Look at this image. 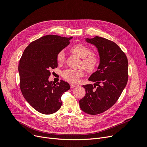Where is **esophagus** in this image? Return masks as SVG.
Here are the masks:
<instances>
[{
    "instance_id": "34e87169",
    "label": "esophagus",
    "mask_w": 147,
    "mask_h": 147,
    "mask_svg": "<svg viewBox=\"0 0 147 147\" xmlns=\"http://www.w3.org/2000/svg\"><path fill=\"white\" fill-rule=\"evenodd\" d=\"M76 86H77V85H76V84H70V87H71V88H73L76 87Z\"/></svg>"
}]
</instances>
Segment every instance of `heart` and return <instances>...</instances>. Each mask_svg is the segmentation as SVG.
Wrapping results in <instances>:
<instances>
[{"instance_id": "obj_1", "label": "heart", "mask_w": 147, "mask_h": 147, "mask_svg": "<svg viewBox=\"0 0 147 147\" xmlns=\"http://www.w3.org/2000/svg\"><path fill=\"white\" fill-rule=\"evenodd\" d=\"M71 51L82 58L81 65L89 72L95 70L99 65V59L97 54L91 53L90 49L86 45L78 43L71 48ZM57 61L58 64L63 63L65 61V54L64 51H59L57 55ZM84 75V69H68L63 73V78L69 82H77L80 78Z\"/></svg>"}]
</instances>
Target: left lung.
Here are the masks:
<instances>
[{
  "label": "left lung",
  "mask_w": 147,
  "mask_h": 147,
  "mask_svg": "<svg viewBox=\"0 0 147 147\" xmlns=\"http://www.w3.org/2000/svg\"><path fill=\"white\" fill-rule=\"evenodd\" d=\"M98 49L100 64L89 81L94 84H84L86 94L79 101L81 110L96 115L109 110L117 101L128 80V61L125 52L114 42L96 36L86 38Z\"/></svg>",
  "instance_id": "obj_1"
}]
</instances>
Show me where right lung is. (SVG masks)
<instances>
[{
  "label": "right lung",
  "mask_w": 147,
  "mask_h": 147,
  "mask_svg": "<svg viewBox=\"0 0 147 147\" xmlns=\"http://www.w3.org/2000/svg\"><path fill=\"white\" fill-rule=\"evenodd\" d=\"M72 37L49 34L30 43L20 59V87L28 104L44 114L57 112L61 98L69 89L68 83L49 82L51 71L58 67L57 53L70 43Z\"/></svg>",
  "instance_id": "right-lung-1"
}]
</instances>
